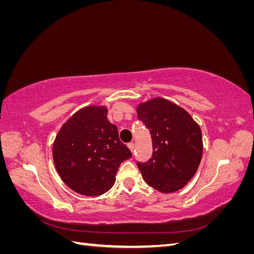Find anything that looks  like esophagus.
I'll return each mask as SVG.
<instances>
[{"label": "esophagus", "mask_w": 254, "mask_h": 254, "mask_svg": "<svg viewBox=\"0 0 254 254\" xmlns=\"http://www.w3.org/2000/svg\"><path fill=\"white\" fill-rule=\"evenodd\" d=\"M128 148L131 150V152H132L133 149H134V144L133 143H128Z\"/></svg>", "instance_id": "34e87169"}]
</instances>
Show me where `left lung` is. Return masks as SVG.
<instances>
[{
    "label": "left lung",
    "instance_id": "8db88e82",
    "mask_svg": "<svg viewBox=\"0 0 254 254\" xmlns=\"http://www.w3.org/2000/svg\"><path fill=\"white\" fill-rule=\"evenodd\" d=\"M136 114L152 140V157L145 163L137 162L144 181L164 194L181 190L200 164V127L188 111L162 97L139 104Z\"/></svg>",
    "mask_w": 254,
    "mask_h": 254
}]
</instances>
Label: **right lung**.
<instances>
[{
    "instance_id": "1",
    "label": "right lung",
    "mask_w": 254,
    "mask_h": 254,
    "mask_svg": "<svg viewBox=\"0 0 254 254\" xmlns=\"http://www.w3.org/2000/svg\"><path fill=\"white\" fill-rule=\"evenodd\" d=\"M107 113L105 106L81 108L60 128L53 144L54 164L61 180L84 196L108 191L121 163L132 156Z\"/></svg>"
}]
</instances>
